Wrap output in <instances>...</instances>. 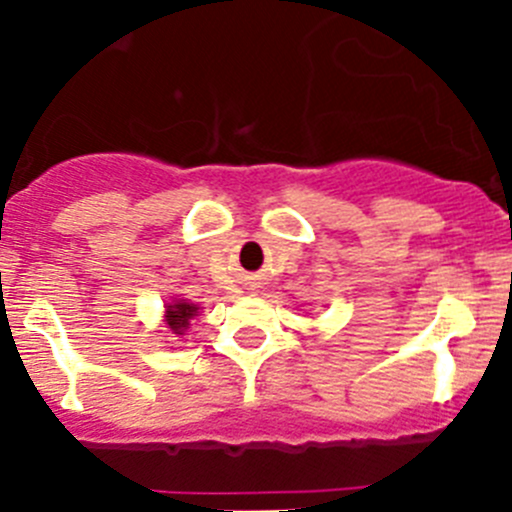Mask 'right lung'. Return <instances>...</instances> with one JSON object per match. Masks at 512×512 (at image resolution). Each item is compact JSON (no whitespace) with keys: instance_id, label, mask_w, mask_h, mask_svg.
<instances>
[{"instance_id":"right-lung-1","label":"right lung","mask_w":512,"mask_h":512,"mask_svg":"<svg viewBox=\"0 0 512 512\" xmlns=\"http://www.w3.org/2000/svg\"><path fill=\"white\" fill-rule=\"evenodd\" d=\"M198 309H200L198 304L185 302V299L170 302L168 307H165V324H168V329L175 334V337H183L190 327V319L198 314Z\"/></svg>"}]
</instances>
